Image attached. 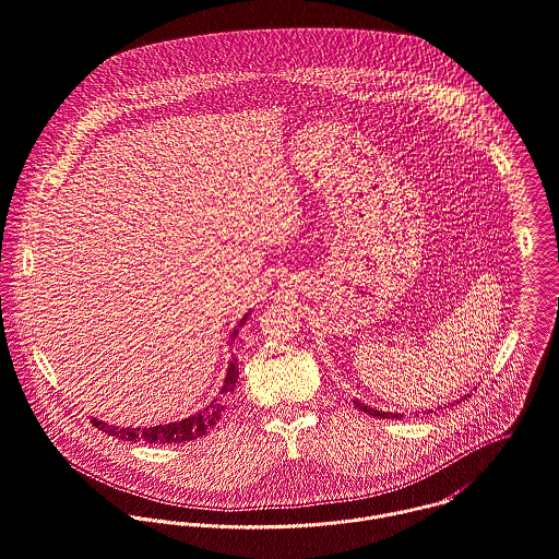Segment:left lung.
<instances>
[{
    "mask_svg": "<svg viewBox=\"0 0 559 559\" xmlns=\"http://www.w3.org/2000/svg\"><path fill=\"white\" fill-rule=\"evenodd\" d=\"M354 405L358 407V409H362V412H369L371 416H379V418H401L403 414H385V412H379V409H371L369 405H365V403H360V401H354Z\"/></svg>",
    "mask_w": 559,
    "mask_h": 559,
    "instance_id": "8db88e82",
    "label": "left lung"
}]
</instances>
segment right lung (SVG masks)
<instances>
[{"label": "right lung", "instance_id": "right-lung-1", "mask_svg": "<svg viewBox=\"0 0 559 559\" xmlns=\"http://www.w3.org/2000/svg\"><path fill=\"white\" fill-rule=\"evenodd\" d=\"M247 317L249 314H245L242 319H240V323L236 325V330H234V334H231V338H236L238 336V328H242L245 325V321H247ZM236 379H238V365H236V360L229 365V369H227V377H225V381H223V388H221V399L218 401H212L205 409H201V412H197V414H192L190 418H185V420H180V423H169V425H156V427H145V429H121V427H115V425H106V423H102V420H97V418H93V425L97 427V429H102V431H106L108 436H115V438H121V440H130V442H156V444H165V442H188V440H194V438H201L207 429H212L214 425H216V420H218V416H221V412H223V403H227V399H229V394L234 392V388H236Z\"/></svg>", "mask_w": 559, "mask_h": 559}]
</instances>
